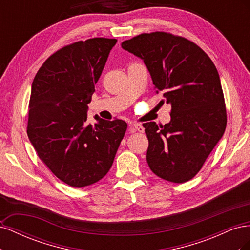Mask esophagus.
I'll list each match as a JSON object with an SVG mask.
<instances>
[{"label": "esophagus", "instance_id": "34e87169", "mask_svg": "<svg viewBox=\"0 0 250 250\" xmlns=\"http://www.w3.org/2000/svg\"><path fill=\"white\" fill-rule=\"evenodd\" d=\"M129 132L133 133V132H144V127L142 124H132V125H129Z\"/></svg>", "mask_w": 250, "mask_h": 250}]
</instances>
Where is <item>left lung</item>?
<instances>
[{"mask_svg":"<svg viewBox=\"0 0 250 250\" xmlns=\"http://www.w3.org/2000/svg\"><path fill=\"white\" fill-rule=\"evenodd\" d=\"M143 59L156 92L171 105V121L144 123L149 141L147 163L155 175L183 184L197 174L220 141L226 109L218 71L207 53L185 37L143 33L122 42Z\"/></svg>","mask_w":250,"mask_h":250,"instance_id":"1","label":"left lung"}]
</instances>
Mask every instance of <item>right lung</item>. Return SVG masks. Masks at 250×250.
<instances>
[{
    "label": "right lung",
    "instance_id": "1",
    "mask_svg": "<svg viewBox=\"0 0 250 250\" xmlns=\"http://www.w3.org/2000/svg\"><path fill=\"white\" fill-rule=\"evenodd\" d=\"M115 39L77 42L52 54L36 73L29 102L28 138L54 175L74 188L90 186L111 168L127 124L95 116V93Z\"/></svg>",
    "mask_w": 250,
    "mask_h": 250
}]
</instances>
